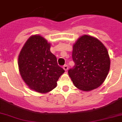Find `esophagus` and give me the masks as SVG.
<instances>
[{
	"mask_svg": "<svg viewBox=\"0 0 122 122\" xmlns=\"http://www.w3.org/2000/svg\"><path fill=\"white\" fill-rule=\"evenodd\" d=\"M63 68L64 69L65 71H66V70L68 69V65H65L63 66Z\"/></svg>",
	"mask_w": 122,
	"mask_h": 122,
	"instance_id": "1",
	"label": "esophagus"
}]
</instances>
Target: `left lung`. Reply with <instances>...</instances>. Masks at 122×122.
<instances>
[{
  "label": "left lung",
  "mask_w": 122,
  "mask_h": 122,
  "mask_svg": "<svg viewBox=\"0 0 122 122\" xmlns=\"http://www.w3.org/2000/svg\"><path fill=\"white\" fill-rule=\"evenodd\" d=\"M75 65L68 74L75 86L89 91L100 86L105 81L110 67L107 49L97 39L84 35L73 46Z\"/></svg>",
  "instance_id": "8db88e82"
}]
</instances>
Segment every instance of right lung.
<instances>
[{"instance_id": "add662e5", "label": "right lung", "mask_w": 122, "mask_h": 122, "mask_svg": "<svg viewBox=\"0 0 122 122\" xmlns=\"http://www.w3.org/2000/svg\"><path fill=\"white\" fill-rule=\"evenodd\" d=\"M18 65L26 84L41 93L51 91L65 70L58 65L57 58L50 51V44L41 36L30 37L19 54Z\"/></svg>"}]
</instances>
